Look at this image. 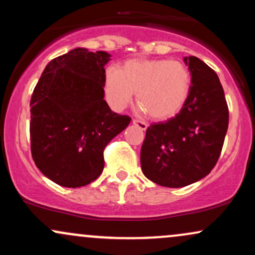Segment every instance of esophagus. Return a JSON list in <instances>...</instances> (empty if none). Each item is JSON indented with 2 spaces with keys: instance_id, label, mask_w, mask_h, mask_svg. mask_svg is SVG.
<instances>
[{
  "instance_id": "esophagus-1",
  "label": "esophagus",
  "mask_w": 255,
  "mask_h": 255,
  "mask_svg": "<svg viewBox=\"0 0 255 255\" xmlns=\"http://www.w3.org/2000/svg\"><path fill=\"white\" fill-rule=\"evenodd\" d=\"M133 125L136 126V127H139L141 130H146V128H147V125H146L145 122L139 121V120H133Z\"/></svg>"
}]
</instances>
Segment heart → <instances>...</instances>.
I'll use <instances>...</instances> for the list:
<instances>
[{"label":"heart","instance_id":"b5f03b06","mask_svg":"<svg viewBox=\"0 0 255 255\" xmlns=\"http://www.w3.org/2000/svg\"><path fill=\"white\" fill-rule=\"evenodd\" d=\"M104 87L115 110H124L136 92L140 111L163 121L174 118L186 104L192 89V74L188 67L178 61L133 58L120 69L108 68Z\"/></svg>","mask_w":255,"mask_h":255}]
</instances>
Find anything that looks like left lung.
<instances>
[{
  "instance_id": "1",
  "label": "left lung",
  "mask_w": 255,
  "mask_h": 255,
  "mask_svg": "<svg viewBox=\"0 0 255 255\" xmlns=\"http://www.w3.org/2000/svg\"><path fill=\"white\" fill-rule=\"evenodd\" d=\"M192 74L186 104L175 118L152 124L140 152L142 172L152 182L180 188L210 174L229 125V110L218 75L195 56L183 58Z\"/></svg>"
}]
</instances>
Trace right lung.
<instances>
[{"label": "right lung", "instance_id": "obj_1", "mask_svg": "<svg viewBox=\"0 0 255 255\" xmlns=\"http://www.w3.org/2000/svg\"><path fill=\"white\" fill-rule=\"evenodd\" d=\"M105 51L75 48L46 64L31 97V153L52 182L86 186L102 174L103 151L129 125L104 101Z\"/></svg>", "mask_w": 255, "mask_h": 255}]
</instances>
